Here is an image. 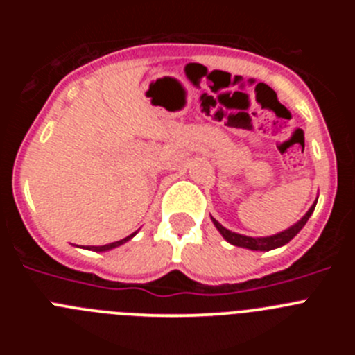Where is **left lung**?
<instances>
[{
	"label": "left lung",
	"instance_id": "obj_1",
	"mask_svg": "<svg viewBox=\"0 0 355 355\" xmlns=\"http://www.w3.org/2000/svg\"><path fill=\"white\" fill-rule=\"evenodd\" d=\"M315 206H316V202L311 206V208H309V211H307L306 215H304L302 218L297 222V224L291 225L290 229H286V231H283V233L274 234V236H266V238H250V236H243V234L233 233V231H229V229H225L224 225L218 224L215 218H213V224H215V227L220 231L222 236H224L229 243H233V245L245 247V249H250V250H272V249H277V247L286 245L288 241H290L295 234L299 233L300 229L306 225V222L309 220L311 213L315 211Z\"/></svg>",
	"mask_w": 355,
	"mask_h": 355
}]
</instances>
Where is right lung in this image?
<instances>
[{
    "mask_svg": "<svg viewBox=\"0 0 355 355\" xmlns=\"http://www.w3.org/2000/svg\"><path fill=\"white\" fill-rule=\"evenodd\" d=\"M135 236V233L133 234H130V236H126V238H122V240H119V241H114V243H108V245H99V247H87V249L89 250H96V252H103V250H110V249H114V247H119V245H122V243H124V241H128L130 240V238H133Z\"/></svg>",
    "mask_w": 355,
    "mask_h": 355,
    "instance_id": "obj_1",
    "label": "right lung"
}]
</instances>
